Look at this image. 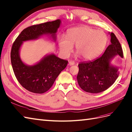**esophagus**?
Returning a JSON list of instances; mask_svg holds the SVG:
<instances>
[{
	"mask_svg": "<svg viewBox=\"0 0 132 132\" xmlns=\"http://www.w3.org/2000/svg\"><path fill=\"white\" fill-rule=\"evenodd\" d=\"M74 64H75V62L74 61H70L69 62V65H74Z\"/></svg>",
	"mask_w": 132,
	"mask_h": 132,
	"instance_id": "obj_1",
	"label": "esophagus"
}]
</instances>
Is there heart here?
Returning a JSON list of instances; mask_svg holds the SVG:
<instances>
[{
    "label": "heart",
    "mask_w": 132,
    "mask_h": 132,
    "mask_svg": "<svg viewBox=\"0 0 132 132\" xmlns=\"http://www.w3.org/2000/svg\"><path fill=\"white\" fill-rule=\"evenodd\" d=\"M108 43L106 34L101 30H96L88 27H79L68 31L67 39L60 41V50L62 55L67 57L75 51L85 60L97 58L104 51Z\"/></svg>",
    "instance_id": "heart-1"
}]
</instances>
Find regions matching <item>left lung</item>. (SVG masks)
Returning a JSON list of instances; mask_svg holds the SVG:
<instances>
[{
	"label": "left lung",
	"mask_w": 132,
	"mask_h": 132,
	"mask_svg": "<svg viewBox=\"0 0 132 132\" xmlns=\"http://www.w3.org/2000/svg\"><path fill=\"white\" fill-rule=\"evenodd\" d=\"M110 36L111 44L102 56L93 61L81 62L78 65L77 80L81 88L85 92L97 93L104 91L119 76V68L112 65L111 61L117 55L123 58V51L115 35L111 33Z\"/></svg>",
	"instance_id": "obj_1"
}]
</instances>
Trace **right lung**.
Here are the masks:
<instances>
[{
    "instance_id": "obj_1",
    "label": "right lung",
    "mask_w": 132,
    "mask_h": 132,
    "mask_svg": "<svg viewBox=\"0 0 132 132\" xmlns=\"http://www.w3.org/2000/svg\"><path fill=\"white\" fill-rule=\"evenodd\" d=\"M61 21L57 20L33 25L23 30L13 43L11 51L12 69L18 81L27 90L34 93L46 92L67 65L68 61L62 60L54 54L45 56L37 64H25L20 57V50L23 42L35 40L43 35H50L56 41L57 31Z\"/></svg>"
}]
</instances>
